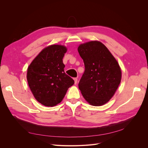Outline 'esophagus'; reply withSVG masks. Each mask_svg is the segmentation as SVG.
<instances>
[{
  "instance_id": "obj_1",
  "label": "esophagus",
  "mask_w": 148,
  "mask_h": 148,
  "mask_svg": "<svg viewBox=\"0 0 148 148\" xmlns=\"http://www.w3.org/2000/svg\"><path fill=\"white\" fill-rule=\"evenodd\" d=\"M73 79H74V82H75V84H77V82H78V79L77 78H75Z\"/></svg>"
}]
</instances>
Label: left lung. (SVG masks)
<instances>
[{"mask_svg":"<svg viewBox=\"0 0 148 148\" xmlns=\"http://www.w3.org/2000/svg\"><path fill=\"white\" fill-rule=\"evenodd\" d=\"M78 51L85 66L78 83L79 90L90 105H104L114 96L122 79L118 62L104 44L98 41L79 44Z\"/></svg>","mask_w":148,"mask_h":148,"instance_id":"obj_1","label":"left lung"}]
</instances>
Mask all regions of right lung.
I'll return each instance as SVG.
<instances>
[{"label": "right lung", "instance_id": "right-lung-1", "mask_svg": "<svg viewBox=\"0 0 148 148\" xmlns=\"http://www.w3.org/2000/svg\"><path fill=\"white\" fill-rule=\"evenodd\" d=\"M66 46H49L40 52L27 69L29 87L34 98L41 104L53 107L63 100L74 80L64 71L63 57Z\"/></svg>", "mask_w": 148, "mask_h": 148}]
</instances>
